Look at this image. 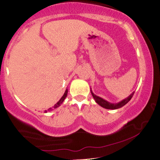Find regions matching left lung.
Listing matches in <instances>:
<instances>
[{
  "mask_svg": "<svg viewBox=\"0 0 160 160\" xmlns=\"http://www.w3.org/2000/svg\"><path fill=\"white\" fill-rule=\"evenodd\" d=\"M91 94L93 96V99H95V101L97 102V103H98L99 106L103 107V108H107V109H118V108H121V107H123V106H125V105L127 104V103L131 99H132V97H133V95H134V93H135V92H133L132 94L129 95L127 99H123V100H122L121 102H120L119 103H117V104H112V103L107 102V101L105 100V99H103L102 98H100V97L96 96L95 94H93V93L91 91Z\"/></svg>",
  "mask_w": 160,
  "mask_h": 160,
  "instance_id": "left-lung-1",
  "label": "left lung"
}]
</instances>
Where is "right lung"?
I'll list each match as a JSON object with an SVG mask.
<instances>
[{"label": "right lung", "instance_id": "add662e5", "mask_svg": "<svg viewBox=\"0 0 160 160\" xmlns=\"http://www.w3.org/2000/svg\"><path fill=\"white\" fill-rule=\"evenodd\" d=\"M67 92H68V91H67V90H66V91H65L64 94L63 95V97H62L61 98V99H60V100L58 101V102L57 103H56V104L54 105V107H53L54 108H57L58 106H61V103L63 102V100H64L66 97H67ZM52 109H53V108H50L49 109H48V112H49V111H51V110H52ZM45 112H47V111H45Z\"/></svg>", "mask_w": 160, "mask_h": 160}]
</instances>
